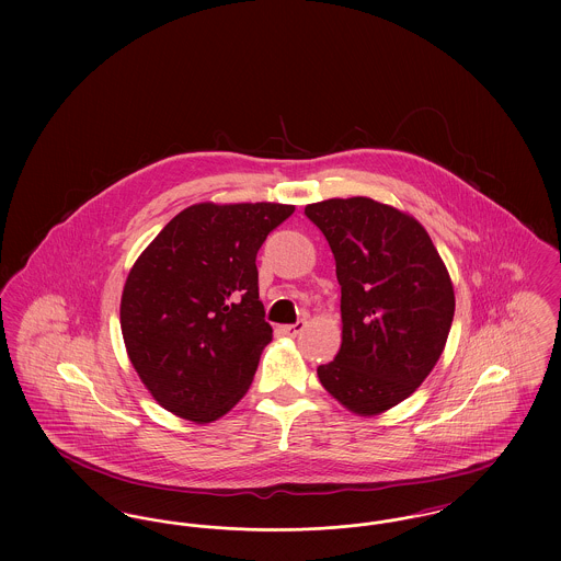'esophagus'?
<instances>
[{"label": "esophagus", "mask_w": 561, "mask_h": 561, "mask_svg": "<svg viewBox=\"0 0 561 561\" xmlns=\"http://www.w3.org/2000/svg\"><path fill=\"white\" fill-rule=\"evenodd\" d=\"M305 321H296V323H288V325H279L277 328V332L279 334H284V336H290V339H294V336H298L302 330H305Z\"/></svg>", "instance_id": "obj_1"}]
</instances>
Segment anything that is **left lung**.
<instances>
[{
  "label": "left lung",
  "instance_id": "1",
  "mask_svg": "<svg viewBox=\"0 0 561 561\" xmlns=\"http://www.w3.org/2000/svg\"><path fill=\"white\" fill-rule=\"evenodd\" d=\"M305 214L336 261L343 343L318 368L323 389L357 416L408 400L442 357L454 320V286L412 214L370 197L325 199Z\"/></svg>",
  "mask_w": 561,
  "mask_h": 561
}]
</instances>
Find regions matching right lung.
Returning a JSON list of instances; mask_svg holds the SVG:
<instances>
[{
    "label": "right lung",
    "mask_w": 561,
    "mask_h": 561,
    "mask_svg": "<svg viewBox=\"0 0 561 561\" xmlns=\"http://www.w3.org/2000/svg\"><path fill=\"white\" fill-rule=\"evenodd\" d=\"M294 206L202 202L176 214L136 259L119 323L153 400L197 425L245 396L273 339L256 254Z\"/></svg>",
    "instance_id": "right-lung-1"
}]
</instances>
